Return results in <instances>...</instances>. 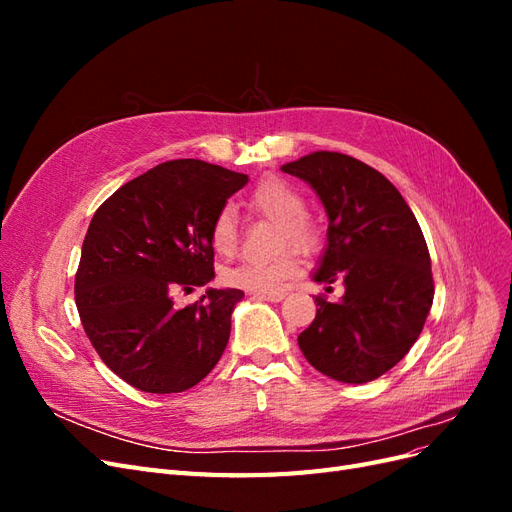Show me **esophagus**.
Listing matches in <instances>:
<instances>
[{"label":"esophagus","instance_id":"obj_1","mask_svg":"<svg viewBox=\"0 0 512 512\" xmlns=\"http://www.w3.org/2000/svg\"><path fill=\"white\" fill-rule=\"evenodd\" d=\"M258 299H262V301H271V303H280L284 297H286V292H260V294H256Z\"/></svg>","mask_w":512,"mask_h":512}]
</instances>
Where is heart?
Listing matches in <instances>:
<instances>
[{
  "instance_id": "1",
  "label": "heart",
  "mask_w": 512,
  "mask_h": 512,
  "mask_svg": "<svg viewBox=\"0 0 512 512\" xmlns=\"http://www.w3.org/2000/svg\"><path fill=\"white\" fill-rule=\"evenodd\" d=\"M250 205L269 215L273 220H280V245H294L303 252H309L318 243V226L316 222L303 213L305 200L303 194L284 179H265L260 181L250 194ZM209 241L213 250L220 256H232L237 250V218L230 207L215 213L209 230ZM299 258L292 252H284L269 260H241L239 265L230 267L222 273V280L247 292H277L284 288L288 280L299 273Z\"/></svg>"
}]
</instances>
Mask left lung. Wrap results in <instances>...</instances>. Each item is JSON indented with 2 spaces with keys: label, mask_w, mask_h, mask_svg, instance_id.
Here are the masks:
<instances>
[{
  "label": "left lung",
  "mask_w": 512,
  "mask_h": 512,
  "mask_svg": "<svg viewBox=\"0 0 512 512\" xmlns=\"http://www.w3.org/2000/svg\"><path fill=\"white\" fill-rule=\"evenodd\" d=\"M327 211V247L314 282L344 284V297H316L299 348L320 374L346 384L380 378L410 352L433 303L431 258L404 196L376 168L337 151L282 166Z\"/></svg>",
  "instance_id": "obj_1"
}]
</instances>
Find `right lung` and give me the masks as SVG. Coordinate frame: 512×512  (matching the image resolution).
I'll return each instance as SVG.
<instances>
[{
  "instance_id": "obj_1",
  "label": "right lung",
  "mask_w": 512,
  "mask_h": 512,
  "mask_svg": "<svg viewBox=\"0 0 512 512\" xmlns=\"http://www.w3.org/2000/svg\"><path fill=\"white\" fill-rule=\"evenodd\" d=\"M247 175L203 160L147 170L100 205L83 241L74 297L100 359L145 393H181L220 361L237 288H207L194 305L175 292L209 284L215 213Z\"/></svg>"
}]
</instances>
